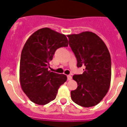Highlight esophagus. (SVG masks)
Masks as SVG:
<instances>
[{
    "mask_svg": "<svg viewBox=\"0 0 127 127\" xmlns=\"http://www.w3.org/2000/svg\"><path fill=\"white\" fill-rule=\"evenodd\" d=\"M67 79L68 81H70L71 79H72V76H70V75H68L67 76Z\"/></svg>",
    "mask_w": 127,
    "mask_h": 127,
    "instance_id": "obj_1",
    "label": "esophagus"
}]
</instances>
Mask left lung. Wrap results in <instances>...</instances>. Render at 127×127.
Wrapping results in <instances>:
<instances>
[{"instance_id": "1", "label": "left lung", "mask_w": 127, "mask_h": 127, "mask_svg": "<svg viewBox=\"0 0 127 127\" xmlns=\"http://www.w3.org/2000/svg\"><path fill=\"white\" fill-rule=\"evenodd\" d=\"M68 42L77 60V67H84L83 74H74L78 84L70 92L76 104L91 107L98 104L109 91L111 79V59L106 44L92 32L69 34Z\"/></svg>"}]
</instances>
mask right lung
I'll return each instance as SVG.
<instances>
[{"mask_svg": "<svg viewBox=\"0 0 127 127\" xmlns=\"http://www.w3.org/2000/svg\"><path fill=\"white\" fill-rule=\"evenodd\" d=\"M68 44L64 34L49 28L39 29L28 38L21 53L19 74L22 89L32 102L44 105L55 99L67 77L48 68L57 49Z\"/></svg>", "mask_w": 127, "mask_h": 127, "instance_id": "1", "label": "right lung"}]
</instances>
